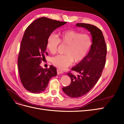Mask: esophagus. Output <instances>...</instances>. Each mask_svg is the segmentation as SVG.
Wrapping results in <instances>:
<instances>
[{"label": "esophagus", "instance_id": "obj_1", "mask_svg": "<svg viewBox=\"0 0 124 124\" xmlns=\"http://www.w3.org/2000/svg\"><path fill=\"white\" fill-rule=\"evenodd\" d=\"M57 71L58 75L61 74H63V71L62 70H60V69H57Z\"/></svg>", "mask_w": 124, "mask_h": 124}]
</instances>
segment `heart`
Wrapping results in <instances>:
<instances>
[{
    "instance_id": "1",
    "label": "heart",
    "mask_w": 124,
    "mask_h": 124,
    "mask_svg": "<svg viewBox=\"0 0 124 124\" xmlns=\"http://www.w3.org/2000/svg\"><path fill=\"white\" fill-rule=\"evenodd\" d=\"M60 43L67 45L64 53L52 57L51 62L59 69H64L75 61H83L89 53L92 44L90 35L82 34L74 30H67L59 32L58 35L51 34L47 39L46 48L51 54L57 51Z\"/></svg>"
}]
</instances>
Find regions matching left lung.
<instances>
[{"label":"left lung","mask_w":124,"mask_h":124,"mask_svg":"<svg viewBox=\"0 0 124 124\" xmlns=\"http://www.w3.org/2000/svg\"><path fill=\"white\" fill-rule=\"evenodd\" d=\"M77 27L88 30L92 38V44L85 59L71 68L80 74L76 77L70 72L67 73L70 78V85L62 88L64 93L71 98L85 95L93 88L102 74L106 64L107 46L101 31L97 27L88 23H78Z\"/></svg>","instance_id":"1"}]
</instances>
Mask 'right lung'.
I'll use <instances>...</instances> for the list:
<instances>
[{
    "label": "right lung",
    "instance_id": "add662e5",
    "mask_svg": "<svg viewBox=\"0 0 124 124\" xmlns=\"http://www.w3.org/2000/svg\"><path fill=\"white\" fill-rule=\"evenodd\" d=\"M42 17L27 28L21 44L18 58V67L23 86L30 92L40 93L47 87L50 79L57 75L53 65L43 69L39 65L47 54V39L57 28L66 23Z\"/></svg>",
    "mask_w": 124,
    "mask_h": 124
}]
</instances>
